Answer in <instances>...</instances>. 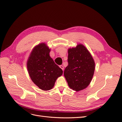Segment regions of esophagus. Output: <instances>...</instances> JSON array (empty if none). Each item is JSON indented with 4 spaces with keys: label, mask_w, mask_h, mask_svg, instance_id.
<instances>
[{
    "label": "esophagus",
    "mask_w": 122,
    "mask_h": 122,
    "mask_svg": "<svg viewBox=\"0 0 122 122\" xmlns=\"http://www.w3.org/2000/svg\"><path fill=\"white\" fill-rule=\"evenodd\" d=\"M60 67L62 70V71H64V66H62V65H61V66H60Z\"/></svg>",
    "instance_id": "obj_1"
}]
</instances>
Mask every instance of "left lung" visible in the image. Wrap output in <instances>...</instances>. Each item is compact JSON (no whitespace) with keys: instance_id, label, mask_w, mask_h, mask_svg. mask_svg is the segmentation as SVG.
<instances>
[{"instance_id":"obj_1","label":"left lung","mask_w":122,"mask_h":122,"mask_svg":"<svg viewBox=\"0 0 122 122\" xmlns=\"http://www.w3.org/2000/svg\"><path fill=\"white\" fill-rule=\"evenodd\" d=\"M68 65L64 76L68 86L78 92L86 88L93 78L95 63L91 54L81 44L68 50Z\"/></svg>"}]
</instances>
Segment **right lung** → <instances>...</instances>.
I'll return each mask as SVG.
<instances>
[{
    "mask_svg": "<svg viewBox=\"0 0 122 122\" xmlns=\"http://www.w3.org/2000/svg\"><path fill=\"white\" fill-rule=\"evenodd\" d=\"M50 51L46 43H40L33 48L27 61V68L31 80L43 91L52 89L56 79L63 72L50 56Z\"/></svg>",
    "mask_w": 122,
    "mask_h": 122,
    "instance_id": "right-lung-1",
    "label": "right lung"
}]
</instances>
